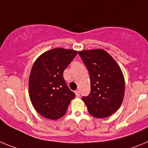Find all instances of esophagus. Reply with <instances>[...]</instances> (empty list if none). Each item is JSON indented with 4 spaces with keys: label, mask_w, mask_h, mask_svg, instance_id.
I'll return each mask as SVG.
<instances>
[{
    "label": "esophagus",
    "mask_w": 148,
    "mask_h": 148,
    "mask_svg": "<svg viewBox=\"0 0 148 148\" xmlns=\"http://www.w3.org/2000/svg\"><path fill=\"white\" fill-rule=\"evenodd\" d=\"M74 93H75L76 96H77V97H79V96H80V93H79V90H76Z\"/></svg>",
    "instance_id": "obj_1"
}]
</instances>
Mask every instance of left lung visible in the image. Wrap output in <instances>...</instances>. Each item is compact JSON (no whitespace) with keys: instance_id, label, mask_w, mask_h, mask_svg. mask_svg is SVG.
Returning a JSON list of instances; mask_svg holds the SVG:
<instances>
[{"instance_id":"obj_1","label":"left lung","mask_w":148,"mask_h":148,"mask_svg":"<svg viewBox=\"0 0 148 148\" xmlns=\"http://www.w3.org/2000/svg\"><path fill=\"white\" fill-rule=\"evenodd\" d=\"M87 67L91 90L82 98L95 118H107L121 107L125 93V80L121 68L111 55L101 49L78 52Z\"/></svg>"}]
</instances>
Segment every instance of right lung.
Listing matches in <instances>:
<instances>
[{"label": "right lung", "instance_id": "right-lung-1", "mask_svg": "<svg viewBox=\"0 0 148 148\" xmlns=\"http://www.w3.org/2000/svg\"><path fill=\"white\" fill-rule=\"evenodd\" d=\"M77 55L72 49H50L34 63L29 77V96L38 114L58 120L67 111L75 94L66 85L63 71Z\"/></svg>", "mask_w": 148, "mask_h": 148}]
</instances>
